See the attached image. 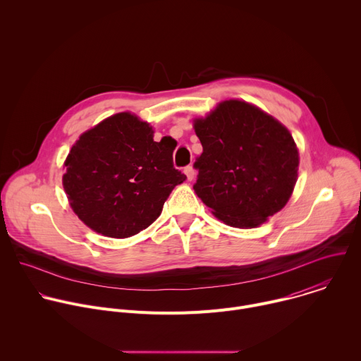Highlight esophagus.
Returning <instances> with one entry per match:
<instances>
[{"label": "esophagus", "mask_w": 361, "mask_h": 361, "mask_svg": "<svg viewBox=\"0 0 361 361\" xmlns=\"http://www.w3.org/2000/svg\"><path fill=\"white\" fill-rule=\"evenodd\" d=\"M184 174L187 176V178H188V181H191L192 178H194V176H195V171H194V169H192V166H187L185 169H184Z\"/></svg>", "instance_id": "34e87169"}]
</instances>
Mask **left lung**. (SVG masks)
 Listing matches in <instances>:
<instances>
[{"mask_svg":"<svg viewBox=\"0 0 361 361\" xmlns=\"http://www.w3.org/2000/svg\"><path fill=\"white\" fill-rule=\"evenodd\" d=\"M202 152L195 194L223 223L252 228L287 204L297 181L298 149L276 118L240 99H226L194 120Z\"/></svg>","mask_w":361,"mask_h":361,"instance_id":"1","label":"left lung"}]
</instances>
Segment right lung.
<instances>
[{
    "label": "right lung",
    "instance_id": "add662e5",
    "mask_svg": "<svg viewBox=\"0 0 361 361\" xmlns=\"http://www.w3.org/2000/svg\"><path fill=\"white\" fill-rule=\"evenodd\" d=\"M148 123L118 113L80 135L64 163L63 185L78 219L113 238L131 237L159 219L173 188L174 147L154 141Z\"/></svg>",
    "mask_w": 361,
    "mask_h": 361
}]
</instances>
